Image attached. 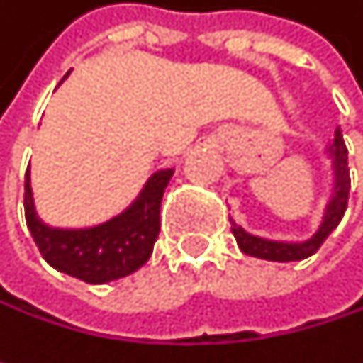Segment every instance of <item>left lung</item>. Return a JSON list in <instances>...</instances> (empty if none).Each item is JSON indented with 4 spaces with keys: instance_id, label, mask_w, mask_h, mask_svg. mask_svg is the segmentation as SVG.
Listing matches in <instances>:
<instances>
[{
    "instance_id": "left-lung-1",
    "label": "left lung",
    "mask_w": 363,
    "mask_h": 363,
    "mask_svg": "<svg viewBox=\"0 0 363 363\" xmlns=\"http://www.w3.org/2000/svg\"><path fill=\"white\" fill-rule=\"evenodd\" d=\"M328 155L332 160V195L328 199L322 223L318 231L305 240V242H277V240H264L244 231L231 216V231L235 235V242L240 250L248 256H256L262 260H275V262H290V260H303L311 254L320 250V246L326 242V238L338 227V223L345 216L347 201H349V189H351V179H349V166H347V147L342 140L340 128L334 132V140L328 145Z\"/></svg>"
}]
</instances>
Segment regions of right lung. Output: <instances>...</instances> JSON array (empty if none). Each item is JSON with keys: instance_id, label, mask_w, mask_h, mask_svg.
I'll use <instances>...</instances> for the list:
<instances>
[{"instance_id": "right-lung-1", "label": "right lung", "mask_w": 363, "mask_h": 363, "mask_svg": "<svg viewBox=\"0 0 363 363\" xmlns=\"http://www.w3.org/2000/svg\"><path fill=\"white\" fill-rule=\"evenodd\" d=\"M174 170H157L138 197L107 223L86 229H58L45 225L35 212L31 177H25V218L45 262L56 271L86 284H107L140 269L160 235V208L164 189Z\"/></svg>"}]
</instances>
